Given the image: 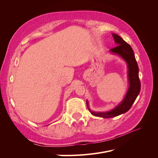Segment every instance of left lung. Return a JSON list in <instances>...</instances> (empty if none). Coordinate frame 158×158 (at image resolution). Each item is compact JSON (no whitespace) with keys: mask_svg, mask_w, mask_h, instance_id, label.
Masks as SVG:
<instances>
[{"mask_svg":"<svg viewBox=\"0 0 158 158\" xmlns=\"http://www.w3.org/2000/svg\"><path fill=\"white\" fill-rule=\"evenodd\" d=\"M112 35L114 42L117 45L110 49V51L121 56L128 64V89L122 102L119 103L115 108L108 112H94L91 111L88 107V102L86 101L88 108L91 113L95 116L107 118L117 117L119 114L128 111L139 94L141 88L140 81L138 76V66L132 47L119 35L115 33H113Z\"/></svg>","mask_w":158,"mask_h":158,"instance_id":"left-lung-1","label":"left lung"}]
</instances>
